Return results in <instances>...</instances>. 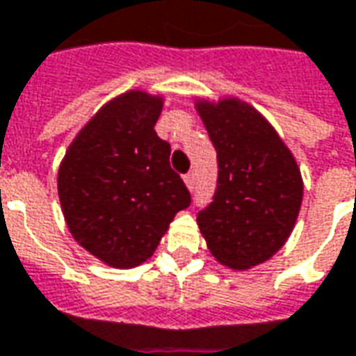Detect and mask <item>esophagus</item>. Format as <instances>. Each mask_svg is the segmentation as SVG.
<instances>
[{"label":"esophagus","mask_w":356,"mask_h":356,"mask_svg":"<svg viewBox=\"0 0 356 356\" xmlns=\"http://www.w3.org/2000/svg\"><path fill=\"white\" fill-rule=\"evenodd\" d=\"M185 185L188 186L191 191L195 188V185H196V173H195V171H188V173H186V175H185Z\"/></svg>","instance_id":"esophagus-1"}]
</instances>
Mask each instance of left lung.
<instances>
[{"label":"left lung","mask_w":356,"mask_h":356,"mask_svg":"<svg viewBox=\"0 0 356 356\" xmlns=\"http://www.w3.org/2000/svg\"><path fill=\"white\" fill-rule=\"evenodd\" d=\"M196 108L218 154L216 193L198 210V227L221 264L235 270L262 264L283 247L299 216L297 161L245 102H200Z\"/></svg>","instance_id":"1"}]
</instances>
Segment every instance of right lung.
Wrapping results in <instances>:
<instances>
[{
  "mask_svg": "<svg viewBox=\"0 0 356 356\" xmlns=\"http://www.w3.org/2000/svg\"><path fill=\"white\" fill-rule=\"evenodd\" d=\"M161 100L133 90L106 104L69 146L57 188L67 225L90 254L115 268L143 264L191 193L156 135Z\"/></svg>",
  "mask_w": 356,
  "mask_h": 356,
  "instance_id": "1",
  "label": "right lung"
}]
</instances>
